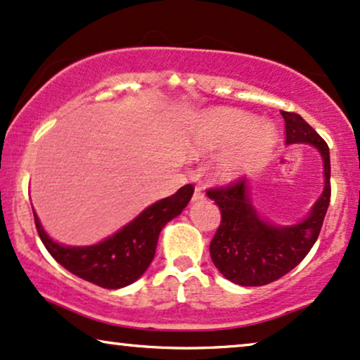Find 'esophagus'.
Instances as JSON below:
<instances>
[{
  "mask_svg": "<svg viewBox=\"0 0 360 360\" xmlns=\"http://www.w3.org/2000/svg\"><path fill=\"white\" fill-rule=\"evenodd\" d=\"M202 199H204L202 189H201V188H195L194 193H193V199H191V201H193V202H199V201H202Z\"/></svg>",
  "mask_w": 360,
  "mask_h": 360,
  "instance_id": "34e87169",
  "label": "esophagus"
}]
</instances>
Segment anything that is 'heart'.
Returning <instances> with one entry per match:
<instances>
[{
	"mask_svg": "<svg viewBox=\"0 0 360 360\" xmlns=\"http://www.w3.org/2000/svg\"><path fill=\"white\" fill-rule=\"evenodd\" d=\"M279 141V129L271 121L234 108H212L191 122L188 133L189 158H214L211 177L227 186L252 174L262 166Z\"/></svg>",
	"mask_w": 360,
	"mask_h": 360,
	"instance_id": "heart-1",
	"label": "heart"
}]
</instances>
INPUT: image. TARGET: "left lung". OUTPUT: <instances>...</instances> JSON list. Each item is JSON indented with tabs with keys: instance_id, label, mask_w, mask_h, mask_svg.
<instances>
[{
	"instance_id": "1",
	"label": "left lung",
	"mask_w": 360,
	"mask_h": 360,
	"mask_svg": "<svg viewBox=\"0 0 360 360\" xmlns=\"http://www.w3.org/2000/svg\"><path fill=\"white\" fill-rule=\"evenodd\" d=\"M285 144H309L321 154L324 189L306 217L294 224H274L257 211L248 179L226 189L207 191L219 206L221 226L209 245L216 269L239 285L269 284L292 271L319 238L330 201V156L326 141L301 116L284 112Z\"/></svg>"
}]
</instances>
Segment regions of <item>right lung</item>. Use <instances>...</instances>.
Returning a JSON list of instances; mask_svg holds the SVG:
<instances>
[{"label":"right lung","mask_w":360,"mask_h":360,"mask_svg":"<svg viewBox=\"0 0 360 360\" xmlns=\"http://www.w3.org/2000/svg\"><path fill=\"white\" fill-rule=\"evenodd\" d=\"M193 193V186H183L169 198L148 206L115 234L91 245L58 243L44 231L38 214L33 211L36 229L54 261L71 274L93 282L99 288L121 289L133 284L146 272L156 254L162 227L183 212Z\"/></svg>","instance_id":"obj_1"}]
</instances>
